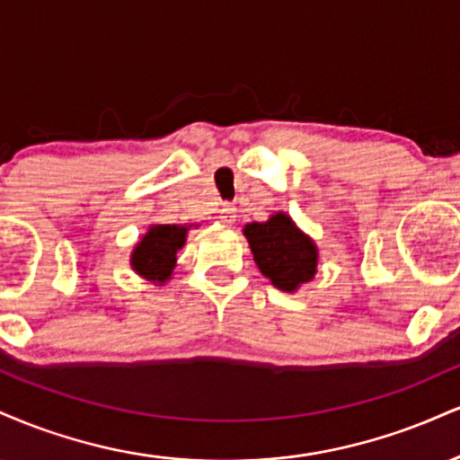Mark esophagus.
Masks as SVG:
<instances>
[{"label": "esophagus", "mask_w": 460, "mask_h": 460, "mask_svg": "<svg viewBox=\"0 0 460 460\" xmlns=\"http://www.w3.org/2000/svg\"><path fill=\"white\" fill-rule=\"evenodd\" d=\"M220 220L226 225H231L235 220V205L234 203H223L220 205Z\"/></svg>", "instance_id": "34e87169"}]
</instances>
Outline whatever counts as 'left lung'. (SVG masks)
<instances>
[{
    "label": "left lung",
    "instance_id": "1",
    "mask_svg": "<svg viewBox=\"0 0 460 460\" xmlns=\"http://www.w3.org/2000/svg\"><path fill=\"white\" fill-rule=\"evenodd\" d=\"M244 235L261 274L279 289L294 292L314 279L318 251L285 214L272 216L268 223L246 225Z\"/></svg>",
    "mask_w": 460,
    "mask_h": 460
}]
</instances>
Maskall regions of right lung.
Here are the masks:
<instances>
[{"mask_svg": "<svg viewBox=\"0 0 460 460\" xmlns=\"http://www.w3.org/2000/svg\"><path fill=\"white\" fill-rule=\"evenodd\" d=\"M186 226L155 225L140 240L131 255V266L149 281L164 283L172 274L177 251L186 242Z\"/></svg>", "mask_w": 460, "mask_h": 460, "instance_id": "1", "label": "right lung"}]
</instances>
